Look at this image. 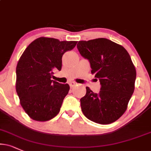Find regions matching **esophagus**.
<instances>
[{
  "instance_id": "1",
  "label": "esophagus",
  "mask_w": 151,
  "mask_h": 151,
  "mask_svg": "<svg viewBox=\"0 0 151 151\" xmlns=\"http://www.w3.org/2000/svg\"><path fill=\"white\" fill-rule=\"evenodd\" d=\"M76 85H77V83H75V82H69V85H70V87L76 86Z\"/></svg>"
}]
</instances>
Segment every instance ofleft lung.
<instances>
[{"label":"left lung","mask_w":151,"mask_h":151,"mask_svg":"<svg viewBox=\"0 0 151 151\" xmlns=\"http://www.w3.org/2000/svg\"><path fill=\"white\" fill-rule=\"evenodd\" d=\"M77 48L101 85L99 93L86 87L81 99L82 111L96 123H112L125 112L134 90L137 73L131 57L122 46L107 38L81 40Z\"/></svg>","instance_id":"obj_1"}]
</instances>
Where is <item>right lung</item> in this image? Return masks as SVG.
<instances>
[{
	"label": "right lung",
	"instance_id": "add662e5",
	"mask_svg": "<svg viewBox=\"0 0 151 151\" xmlns=\"http://www.w3.org/2000/svg\"><path fill=\"white\" fill-rule=\"evenodd\" d=\"M76 43L40 37L20 57L16 68V91L22 108L33 120L47 121L59 113L70 87L51 78L54 70L61 69L63 55Z\"/></svg>",
	"mask_w": 151,
	"mask_h": 151
}]
</instances>
